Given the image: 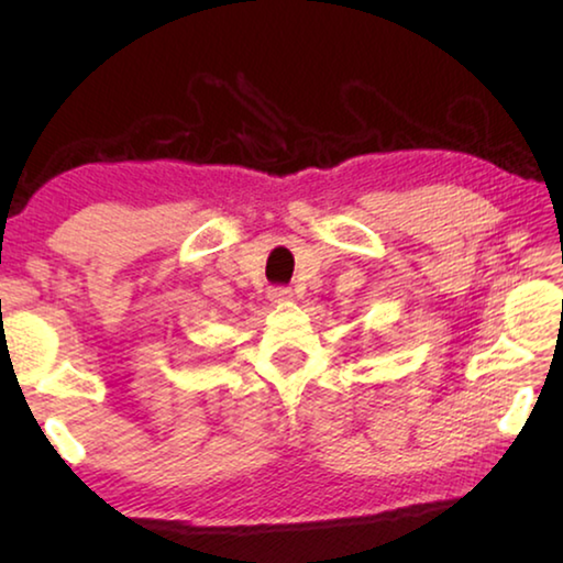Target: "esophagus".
Here are the masks:
<instances>
[{
    "label": "esophagus",
    "instance_id": "esophagus-1",
    "mask_svg": "<svg viewBox=\"0 0 563 563\" xmlns=\"http://www.w3.org/2000/svg\"><path fill=\"white\" fill-rule=\"evenodd\" d=\"M268 298H271V302H290L292 300V290L278 285V288H271L268 290Z\"/></svg>",
    "mask_w": 563,
    "mask_h": 563
}]
</instances>
